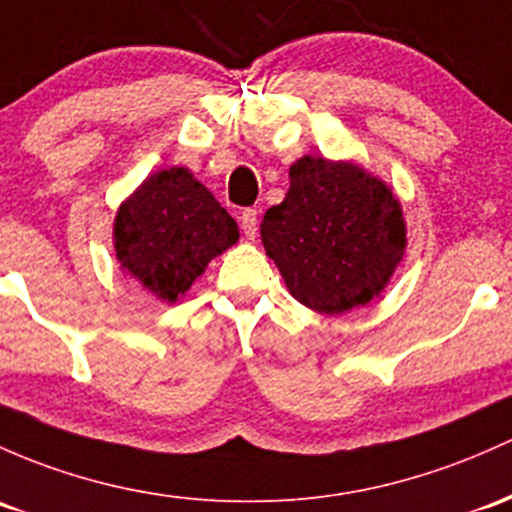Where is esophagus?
I'll list each match as a JSON object with an SVG mask.
<instances>
[{
	"label": "esophagus",
	"mask_w": 512,
	"mask_h": 512,
	"mask_svg": "<svg viewBox=\"0 0 512 512\" xmlns=\"http://www.w3.org/2000/svg\"><path fill=\"white\" fill-rule=\"evenodd\" d=\"M241 229H244L246 239H256V234H258V214H256V210L241 212Z\"/></svg>",
	"instance_id": "obj_1"
}]
</instances>
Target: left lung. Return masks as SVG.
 <instances>
[{"mask_svg": "<svg viewBox=\"0 0 512 512\" xmlns=\"http://www.w3.org/2000/svg\"><path fill=\"white\" fill-rule=\"evenodd\" d=\"M295 300L320 315H344L381 298L408 246L403 205L386 180L354 161L302 156L285 200L261 222Z\"/></svg>", "mask_w": 512, "mask_h": 512, "instance_id": "1", "label": "left lung"}]
</instances>
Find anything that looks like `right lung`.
<instances>
[{
    "instance_id": "obj_1",
    "label": "right lung",
    "mask_w": 512,
    "mask_h": 512,
    "mask_svg": "<svg viewBox=\"0 0 512 512\" xmlns=\"http://www.w3.org/2000/svg\"><path fill=\"white\" fill-rule=\"evenodd\" d=\"M112 239L124 276L173 305L239 241V227L188 168L173 166L148 175L119 205Z\"/></svg>"
}]
</instances>
